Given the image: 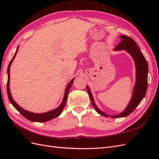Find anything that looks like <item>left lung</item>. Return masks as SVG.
I'll list each match as a JSON object with an SVG mask.
<instances>
[{
	"label": "left lung",
	"mask_w": 159,
	"mask_h": 159,
	"mask_svg": "<svg viewBox=\"0 0 159 159\" xmlns=\"http://www.w3.org/2000/svg\"><path fill=\"white\" fill-rule=\"evenodd\" d=\"M119 38L121 39V42L115 48L114 50H125L132 56L136 67V82L133 90L131 99L125 109L119 115H113V116L110 115L111 118L125 117L131 114L145 97L148 85V64L138 44L131 38L125 35H121ZM87 91L89 93L91 103L96 111L105 117H109V115L101 111L96 106L93 95L88 86H87Z\"/></svg>",
	"instance_id": "1"
}]
</instances>
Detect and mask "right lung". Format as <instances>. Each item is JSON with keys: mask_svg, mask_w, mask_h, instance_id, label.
Segmentation results:
<instances>
[{"mask_svg": "<svg viewBox=\"0 0 159 159\" xmlns=\"http://www.w3.org/2000/svg\"><path fill=\"white\" fill-rule=\"evenodd\" d=\"M18 50V47L17 48V50L14 54L12 59L11 60V61L9 63L8 67V81H7V94H8V97L9 99V101L10 102L12 103V105L13 106L15 107V109L16 110H18L19 112L21 113L22 115H23L24 117L25 118H26L29 121H33V122H46L48 121H50V120L54 119L57 117H58L59 115L61 114L62 110L64 108L66 103V101H67V98H68V94L69 92V90L71 88V86L73 84L74 79L71 80L70 82L69 83V84L67 86V88L65 90V93H64V99L62 100V102L61 103V104L60 105V106L58 107H57L56 109H53L52 111H48L46 113H32L30 111H26L25 109H22L21 107L19 106V105L14 102V100L13 99L11 91H10V88H9V84H10V67L11 66V64L12 61L14 60V57L16 56V54H17Z\"/></svg>", "mask_w": 159, "mask_h": 159, "instance_id": "obj_1", "label": "right lung"}]
</instances>
